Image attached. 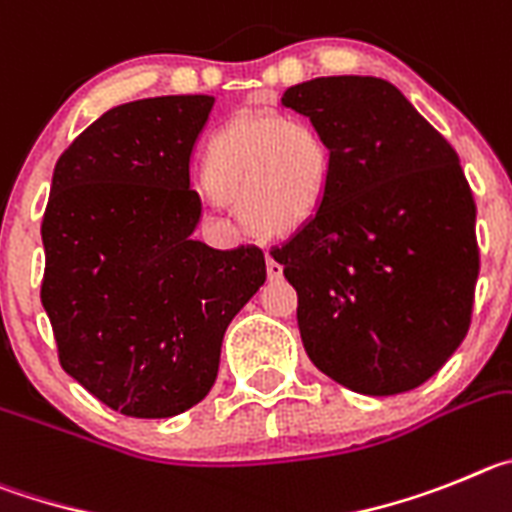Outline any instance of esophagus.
<instances>
[{"label": "esophagus", "instance_id": "34e87169", "mask_svg": "<svg viewBox=\"0 0 512 512\" xmlns=\"http://www.w3.org/2000/svg\"><path fill=\"white\" fill-rule=\"evenodd\" d=\"M267 278L270 280L283 278V265H280L278 260H273V257H267Z\"/></svg>", "mask_w": 512, "mask_h": 512}]
</instances>
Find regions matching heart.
<instances>
[{
    "label": "heart",
    "instance_id": "obj_1",
    "mask_svg": "<svg viewBox=\"0 0 512 512\" xmlns=\"http://www.w3.org/2000/svg\"><path fill=\"white\" fill-rule=\"evenodd\" d=\"M331 173L324 135L301 117L245 114L206 145L204 178L262 234H290L319 211Z\"/></svg>",
    "mask_w": 512,
    "mask_h": 512
}]
</instances>
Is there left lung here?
I'll use <instances>...</instances> for the list:
<instances>
[{
	"label": "left lung",
	"mask_w": 512,
	"mask_h": 512,
	"mask_svg": "<svg viewBox=\"0 0 512 512\" xmlns=\"http://www.w3.org/2000/svg\"><path fill=\"white\" fill-rule=\"evenodd\" d=\"M280 104L331 150L319 211L270 250L298 293L306 354L354 393H408L472 324L477 206L459 155L382 78H313Z\"/></svg>",
	"instance_id": "8db88e82"
}]
</instances>
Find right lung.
<instances>
[{"instance_id": "right-lung-1", "label": "right lung", "mask_w": 512, "mask_h": 512, "mask_svg": "<svg viewBox=\"0 0 512 512\" xmlns=\"http://www.w3.org/2000/svg\"><path fill=\"white\" fill-rule=\"evenodd\" d=\"M214 96L109 109L63 150L43 214L40 301L63 370L132 418H170L209 395L229 321L265 283L260 247L191 237L193 142Z\"/></svg>"}]
</instances>
